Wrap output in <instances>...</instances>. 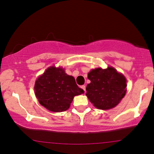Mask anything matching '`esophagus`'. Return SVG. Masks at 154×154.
Returning <instances> with one entry per match:
<instances>
[{
  "label": "esophagus",
  "mask_w": 154,
  "mask_h": 154,
  "mask_svg": "<svg viewBox=\"0 0 154 154\" xmlns=\"http://www.w3.org/2000/svg\"><path fill=\"white\" fill-rule=\"evenodd\" d=\"M81 88L83 89V91H84L85 92L86 91V86L85 85H82V86H81Z\"/></svg>",
  "instance_id": "obj_1"
}]
</instances>
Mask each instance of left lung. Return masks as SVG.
I'll list each match as a JSON object with an SVG mask.
<instances>
[{
    "mask_svg": "<svg viewBox=\"0 0 154 154\" xmlns=\"http://www.w3.org/2000/svg\"><path fill=\"white\" fill-rule=\"evenodd\" d=\"M91 83L86 88V95L95 107L108 110L118 105L126 94L127 80L114 68H96L88 73Z\"/></svg>",
    "mask_w": 154,
    "mask_h": 154,
    "instance_id": "left-lung-1",
    "label": "left lung"
}]
</instances>
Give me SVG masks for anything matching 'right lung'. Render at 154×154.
<instances>
[{"mask_svg":"<svg viewBox=\"0 0 154 154\" xmlns=\"http://www.w3.org/2000/svg\"><path fill=\"white\" fill-rule=\"evenodd\" d=\"M83 93L75 78L65 73L61 67L48 68L35 84V93L39 103L53 112L67 110L74 97Z\"/></svg>","mask_w":154,"mask_h":154,"instance_id":"add662e5","label":"right lung"}]
</instances>
